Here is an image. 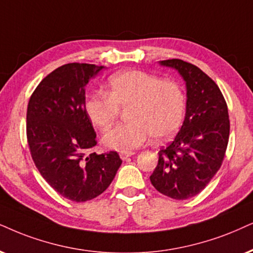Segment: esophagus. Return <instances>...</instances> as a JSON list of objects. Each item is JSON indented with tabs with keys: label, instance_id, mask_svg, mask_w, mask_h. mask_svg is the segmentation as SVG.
<instances>
[{
	"label": "esophagus",
	"instance_id": "1",
	"mask_svg": "<svg viewBox=\"0 0 253 253\" xmlns=\"http://www.w3.org/2000/svg\"><path fill=\"white\" fill-rule=\"evenodd\" d=\"M134 155L133 152H128V153H120V158L121 160H127L128 158H130V156Z\"/></svg>",
	"mask_w": 253,
	"mask_h": 253
}]
</instances>
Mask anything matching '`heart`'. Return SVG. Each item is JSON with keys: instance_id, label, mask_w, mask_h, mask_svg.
Instances as JSON below:
<instances>
[{"instance_id": "b5f03b06", "label": "heart", "mask_w": 253, "mask_h": 253, "mask_svg": "<svg viewBox=\"0 0 253 253\" xmlns=\"http://www.w3.org/2000/svg\"><path fill=\"white\" fill-rule=\"evenodd\" d=\"M128 108L129 124L108 130L103 136L107 148L128 153L145 145L149 135L164 141L174 135L183 121L185 95L177 83L158 76L125 70L108 78L106 93H92L85 100V113L99 129L116 123L120 108Z\"/></svg>"}]
</instances>
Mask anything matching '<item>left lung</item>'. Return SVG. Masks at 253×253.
Instances as JSON below:
<instances>
[{"label": "left lung", "instance_id": "1", "mask_svg": "<svg viewBox=\"0 0 253 253\" xmlns=\"http://www.w3.org/2000/svg\"><path fill=\"white\" fill-rule=\"evenodd\" d=\"M180 73L187 88L185 117L181 129L150 175L154 188L174 200L200 194L222 166L229 141L230 121L225 99L202 70L181 59L160 60Z\"/></svg>", "mask_w": 253, "mask_h": 253}]
</instances>
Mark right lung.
<instances>
[{"label": "right lung", "mask_w": 253, "mask_h": 253, "mask_svg": "<svg viewBox=\"0 0 253 253\" xmlns=\"http://www.w3.org/2000/svg\"><path fill=\"white\" fill-rule=\"evenodd\" d=\"M103 69L65 64L38 84L28 104L27 137L35 165L57 193L75 202L103 194L123 162L117 152L87 155L97 134L85 113V87Z\"/></svg>", "instance_id": "obj_1"}]
</instances>
